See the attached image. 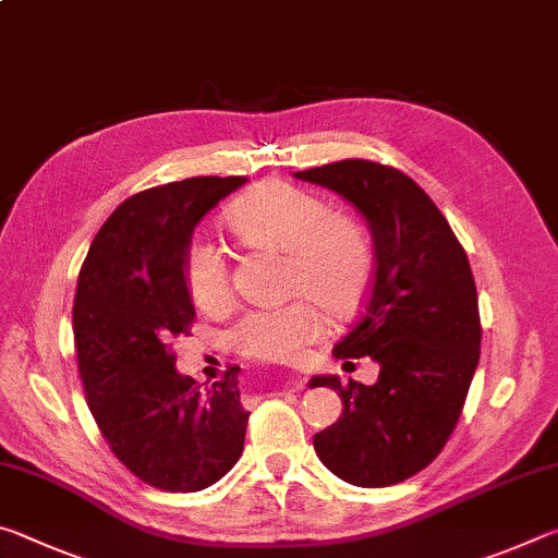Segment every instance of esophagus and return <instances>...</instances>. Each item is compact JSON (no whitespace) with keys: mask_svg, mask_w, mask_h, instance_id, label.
Masks as SVG:
<instances>
[{"mask_svg":"<svg viewBox=\"0 0 558 558\" xmlns=\"http://www.w3.org/2000/svg\"><path fill=\"white\" fill-rule=\"evenodd\" d=\"M300 384H302V381H300Z\"/></svg>","mask_w":558,"mask_h":558,"instance_id":"obj_1","label":"esophagus"}]
</instances>
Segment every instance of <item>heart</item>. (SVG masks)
<instances>
[{"label":"heart","mask_w":558,"mask_h":558,"mask_svg":"<svg viewBox=\"0 0 558 558\" xmlns=\"http://www.w3.org/2000/svg\"><path fill=\"white\" fill-rule=\"evenodd\" d=\"M245 248L282 253V290L295 295L278 307H256L231 327L235 352L260 362H292L325 329L319 304L335 317L362 305L374 278V245L366 226L344 209H329L307 189L266 182L223 211ZM189 298L206 313L231 302V272L214 243H192L184 256ZM318 304L315 306L312 300Z\"/></svg>","instance_id":"heart-1"}]
</instances>
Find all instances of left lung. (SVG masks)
I'll use <instances>...</instances> for the list:
<instances>
[{
  "instance_id": "8db88e82",
  "label": "left lung",
  "mask_w": 558,
  "mask_h": 558,
  "mask_svg": "<svg viewBox=\"0 0 558 558\" xmlns=\"http://www.w3.org/2000/svg\"><path fill=\"white\" fill-rule=\"evenodd\" d=\"M295 177L344 196L374 235L372 288L335 356H372L379 379L310 381L339 391L344 405L315 436L317 458L349 485L403 483L456 430L480 362L483 327L468 253L430 196L389 165L342 159Z\"/></svg>"
}]
</instances>
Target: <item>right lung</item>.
I'll return each mask as SVG.
<instances>
[{"instance_id":"right-lung-1","label":"right lung","mask_w":558,"mask_h":558,"mask_svg":"<svg viewBox=\"0 0 558 558\" xmlns=\"http://www.w3.org/2000/svg\"><path fill=\"white\" fill-rule=\"evenodd\" d=\"M245 182L192 177L132 194L78 272L73 337L90 413L122 465L165 493L219 483L243 452L241 366L202 391L174 369L169 339L189 335L196 317L184 282L194 226Z\"/></svg>"}]
</instances>
